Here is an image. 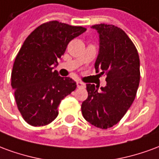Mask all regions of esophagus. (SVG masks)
<instances>
[{"instance_id": "34e87169", "label": "esophagus", "mask_w": 159, "mask_h": 159, "mask_svg": "<svg viewBox=\"0 0 159 159\" xmlns=\"http://www.w3.org/2000/svg\"><path fill=\"white\" fill-rule=\"evenodd\" d=\"M76 86H77V88H79V89H85L86 88V84L82 83V82H77L76 83Z\"/></svg>"}]
</instances>
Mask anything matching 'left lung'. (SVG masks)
I'll list each match as a JSON object with an SVG mask.
<instances>
[{"instance_id": "8db88e82", "label": "left lung", "mask_w": 159, "mask_h": 159, "mask_svg": "<svg viewBox=\"0 0 159 159\" xmlns=\"http://www.w3.org/2000/svg\"><path fill=\"white\" fill-rule=\"evenodd\" d=\"M100 48L94 68L106 74L107 86L88 83V98L82 104L83 117L106 129L123 118L131 107L140 83V58L135 46L123 30L112 25H95Z\"/></svg>"}]
</instances>
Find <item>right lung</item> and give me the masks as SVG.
Wrapping results in <instances>:
<instances>
[{"label":"right lung","instance_id":"1","mask_svg":"<svg viewBox=\"0 0 159 159\" xmlns=\"http://www.w3.org/2000/svg\"><path fill=\"white\" fill-rule=\"evenodd\" d=\"M85 31L82 26L50 21L38 26L24 42L13 64L11 85L26 123L37 127L52 122L61 100L76 89V82L53 69L68 43Z\"/></svg>","mask_w":159,"mask_h":159}]
</instances>
